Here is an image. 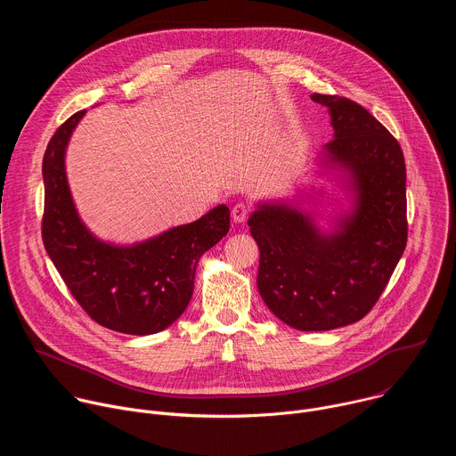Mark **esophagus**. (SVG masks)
<instances>
[{
  "label": "esophagus",
  "mask_w": 456,
  "mask_h": 456,
  "mask_svg": "<svg viewBox=\"0 0 456 456\" xmlns=\"http://www.w3.org/2000/svg\"><path fill=\"white\" fill-rule=\"evenodd\" d=\"M248 215H250V206L245 204V202H238V204H234L232 209H231V216H232V220H234L236 224L245 222Z\"/></svg>",
  "instance_id": "1"
}]
</instances>
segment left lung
I'll list each match as a JSON object with an SVG mask.
<instances>
[{"label": "left lung", "instance_id": "8db88e82", "mask_svg": "<svg viewBox=\"0 0 456 456\" xmlns=\"http://www.w3.org/2000/svg\"><path fill=\"white\" fill-rule=\"evenodd\" d=\"M312 101L329 108L334 127L319 166L338 171L352 208L327 232L297 202H262L248 227L265 305L292 329L322 332L362 319L399 264L408 240L406 164L397 139L361 104L321 94Z\"/></svg>", "mask_w": 456, "mask_h": 456}]
</instances>
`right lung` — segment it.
<instances>
[{"label":"right lung","mask_w":456,"mask_h":456,"mask_svg":"<svg viewBox=\"0 0 456 456\" xmlns=\"http://www.w3.org/2000/svg\"><path fill=\"white\" fill-rule=\"evenodd\" d=\"M85 113H74L57 127L43 157V243L95 322L129 336L157 334L187 308L200 257L229 232L231 211L216 206L197 222L134 245L94 236L76 209L64 169L69 141Z\"/></svg>","instance_id":"add662e5"}]
</instances>
